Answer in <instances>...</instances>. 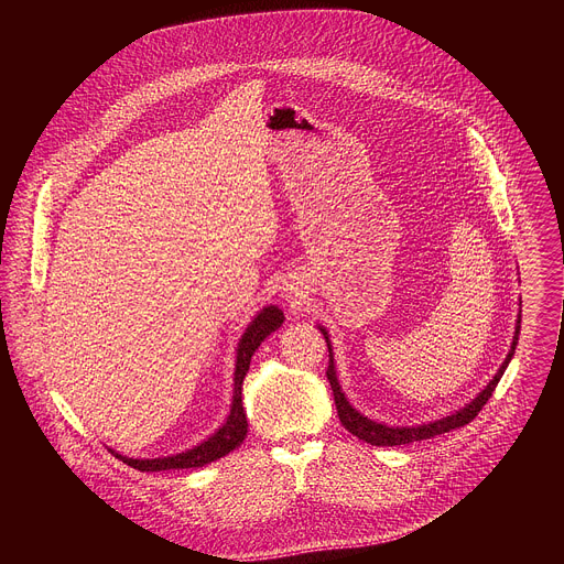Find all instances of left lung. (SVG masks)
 Masks as SVG:
<instances>
[{
	"mask_svg": "<svg viewBox=\"0 0 564 564\" xmlns=\"http://www.w3.org/2000/svg\"><path fill=\"white\" fill-rule=\"evenodd\" d=\"M520 321H522V316H518V326H516V337H513L511 350H509L505 364L500 366L498 375L491 379V383H489L485 390H481V392L470 401V404H468L466 409H462L459 413L448 415V417H444V420H437V422H433V424L415 426V429H390V426L377 424V422H372V420L359 415V413L348 404L344 392H341V388H339L337 375H335V361H333V350H330L328 333L321 330V333H324L326 341H328V352H330L328 357H330V361H328L326 375H328V381H330V388H333V394H335V404H337V413H339L341 424L346 426L348 433H352L355 437H359V440H364V442H368V444H372V446H401V444H411V442H422V440H431V437H437V435H444V433H448V431H455V429L466 426L468 422H473V420L477 417V413H479L481 409H485V404L491 399V394H494L498 381L502 379V375H505V370H507V366H509V361H511V357H513V352H516V346H518Z\"/></svg>",
	"mask_w": 564,
	"mask_h": 564,
	"instance_id": "8db88e82",
	"label": "left lung"
}]
</instances>
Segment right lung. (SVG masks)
I'll return each mask as SVG.
<instances>
[{"label":"right lung","mask_w":564,"mask_h":564,"mask_svg":"<svg viewBox=\"0 0 564 564\" xmlns=\"http://www.w3.org/2000/svg\"><path fill=\"white\" fill-rule=\"evenodd\" d=\"M283 324V312L274 305L265 307L252 324L246 330L243 339L238 344V355H236V372H234V399H231V411L227 422L223 424V429H218V433H214L207 442H203L200 446L174 455V457H163V459H131V457H120L124 464H129L131 468L138 470H170V468H198L205 466L214 459H220L223 455H227L229 451H234L236 446H240V442L246 440L248 435V420H246V411H243V399H240V390H243V379L250 370V361L252 355L259 350L261 341L272 335L276 328H281Z\"/></svg>","instance_id":"1"}]
</instances>
